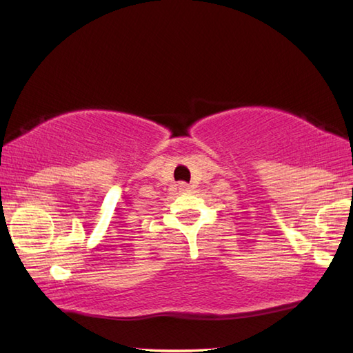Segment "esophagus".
<instances>
[{
    "mask_svg": "<svg viewBox=\"0 0 353 353\" xmlns=\"http://www.w3.org/2000/svg\"><path fill=\"white\" fill-rule=\"evenodd\" d=\"M177 188H179V191H188V185H186L185 182H179Z\"/></svg>",
    "mask_w": 353,
    "mask_h": 353,
    "instance_id": "esophagus-1",
    "label": "esophagus"
}]
</instances>
